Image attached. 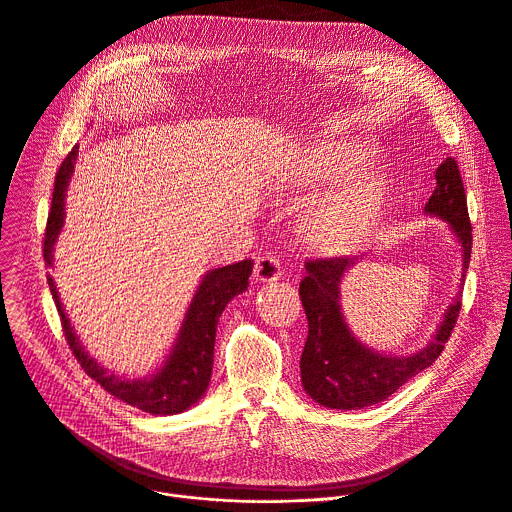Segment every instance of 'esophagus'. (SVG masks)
<instances>
[{
	"instance_id": "1",
	"label": "esophagus",
	"mask_w": 512,
	"mask_h": 512,
	"mask_svg": "<svg viewBox=\"0 0 512 512\" xmlns=\"http://www.w3.org/2000/svg\"><path fill=\"white\" fill-rule=\"evenodd\" d=\"M281 275H283V267L277 257L263 255L257 259V263H255V279L257 281L271 283V281H277Z\"/></svg>"
}]
</instances>
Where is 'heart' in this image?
Returning a JSON list of instances; mask_svg holds the SVG:
<instances>
[{"mask_svg":"<svg viewBox=\"0 0 512 512\" xmlns=\"http://www.w3.org/2000/svg\"><path fill=\"white\" fill-rule=\"evenodd\" d=\"M368 140H329L301 150L291 166V183L317 187L347 175L333 189L317 197L305 219L309 239L321 249H342L360 239L386 197V179L378 170L360 168L368 162Z\"/></svg>","mask_w":512,"mask_h":512,"instance_id":"1","label":"heart"}]
</instances>
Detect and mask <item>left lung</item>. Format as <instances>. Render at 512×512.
<instances>
[{
	"label": "left lung",
	"mask_w": 512,
	"mask_h": 512,
	"mask_svg": "<svg viewBox=\"0 0 512 512\" xmlns=\"http://www.w3.org/2000/svg\"><path fill=\"white\" fill-rule=\"evenodd\" d=\"M436 187L424 207V215L448 225L462 251V275L454 301L446 307L430 342L408 356H394L366 346L348 325L342 311V283L358 255L313 259L305 263V277L299 283L301 303L309 331L301 352V384L311 400L331 410H362L384 402L410 378L430 368L442 354L454 329L462 285L472 251V227L468 221L466 195L454 158L436 168Z\"/></svg>",
	"instance_id": "8db88e82"
}]
</instances>
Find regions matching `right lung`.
<instances>
[{"label": "right lung", "mask_w": 512, "mask_h": 512, "mask_svg": "<svg viewBox=\"0 0 512 512\" xmlns=\"http://www.w3.org/2000/svg\"><path fill=\"white\" fill-rule=\"evenodd\" d=\"M76 156L78 146H74L72 152L64 158L56 175L52 209L48 215V227L44 237V259L48 267L54 265V247L64 229L66 193L74 175ZM251 271V259L209 269L197 285V291L185 311L175 342L164 356L162 364L154 372L140 378L116 376L114 372H108L102 364H98V360L90 358L74 325L68 319L52 275H48V285L56 301L70 350L74 352L84 372L92 380H96L108 394L126 402L128 406H134L154 416H173L189 410L205 396L213 372V350L219 317L233 297L247 291Z\"/></svg>", "instance_id": "add662e5"}]
</instances>
